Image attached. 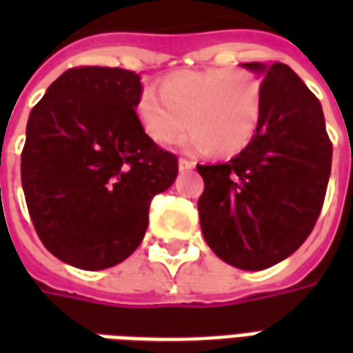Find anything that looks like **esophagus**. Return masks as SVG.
<instances>
[{
	"mask_svg": "<svg viewBox=\"0 0 353 353\" xmlns=\"http://www.w3.org/2000/svg\"><path fill=\"white\" fill-rule=\"evenodd\" d=\"M192 168H194V162L187 161V159H179V170L181 172H189Z\"/></svg>",
	"mask_w": 353,
	"mask_h": 353,
	"instance_id": "esophagus-1",
	"label": "esophagus"
}]
</instances>
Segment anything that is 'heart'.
I'll use <instances>...</instances> for the list:
<instances>
[{"mask_svg":"<svg viewBox=\"0 0 353 353\" xmlns=\"http://www.w3.org/2000/svg\"><path fill=\"white\" fill-rule=\"evenodd\" d=\"M263 113V83L244 68H208L177 72L161 90L145 88L138 115L145 132L170 145L191 124L185 149L191 153L230 154L244 149L257 132Z\"/></svg>","mask_w":353,"mask_h":353,"instance_id":"obj_1","label":"heart"}]
</instances>
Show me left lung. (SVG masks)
Instances as JSON below:
<instances>
[{"label": "left lung", "mask_w": 353, "mask_h": 353, "mask_svg": "<svg viewBox=\"0 0 353 353\" xmlns=\"http://www.w3.org/2000/svg\"><path fill=\"white\" fill-rule=\"evenodd\" d=\"M263 77V113L252 141L225 164H199L202 234L242 270L295 253L318 221L333 145L321 103L289 65L242 64Z\"/></svg>", "instance_id": "1"}]
</instances>
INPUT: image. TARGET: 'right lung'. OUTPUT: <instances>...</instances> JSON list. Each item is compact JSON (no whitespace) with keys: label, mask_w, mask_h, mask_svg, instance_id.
Returning a JSON list of instances; mask_svg holds the SVG:
<instances>
[{"label":"right lung","mask_w":353,"mask_h":353,"mask_svg":"<svg viewBox=\"0 0 353 353\" xmlns=\"http://www.w3.org/2000/svg\"><path fill=\"white\" fill-rule=\"evenodd\" d=\"M139 75L83 65L58 77L26 126L22 189L37 236L54 257L103 270L136 252L154 194L176 181L177 157L139 123Z\"/></svg>","instance_id":"1"}]
</instances>
